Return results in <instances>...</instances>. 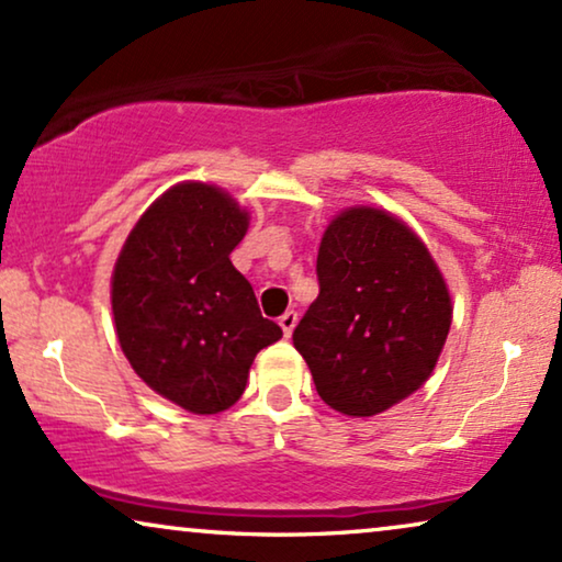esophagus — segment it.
Here are the masks:
<instances>
[{"label":"esophagus","instance_id":"obj_1","mask_svg":"<svg viewBox=\"0 0 562 562\" xmlns=\"http://www.w3.org/2000/svg\"><path fill=\"white\" fill-rule=\"evenodd\" d=\"M280 326H282V334H285V336L293 334V328L297 326V313H295V311L282 313V316H280Z\"/></svg>","mask_w":562,"mask_h":562}]
</instances>
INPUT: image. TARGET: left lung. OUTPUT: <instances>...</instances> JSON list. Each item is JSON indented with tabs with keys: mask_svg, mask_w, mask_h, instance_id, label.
Returning <instances> with one entry per match:
<instances>
[{
	"mask_svg": "<svg viewBox=\"0 0 562 562\" xmlns=\"http://www.w3.org/2000/svg\"><path fill=\"white\" fill-rule=\"evenodd\" d=\"M318 297L293 331L324 403L375 416L431 375L452 301L429 249L378 207H349L321 238Z\"/></svg>",
	"mask_w": 562,
	"mask_h": 562,
	"instance_id": "8db88e82",
	"label": "left lung"
}]
</instances>
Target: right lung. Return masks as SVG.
<instances>
[{
    "label": "right lung",
    "mask_w": 562,
    "mask_h": 562,
    "mask_svg": "<svg viewBox=\"0 0 562 562\" xmlns=\"http://www.w3.org/2000/svg\"><path fill=\"white\" fill-rule=\"evenodd\" d=\"M249 213L228 192L184 182L140 215L112 272V316L131 368L192 414L241 398L259 349L282 336L259 313L231 251Z\"/></svg>",
    "instance_id": "obj_1"
}]
</instances>
